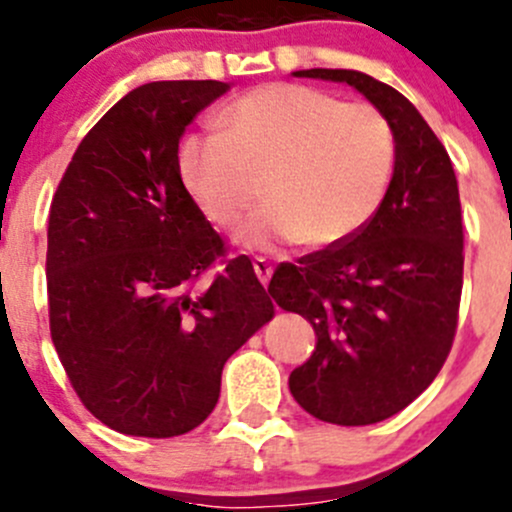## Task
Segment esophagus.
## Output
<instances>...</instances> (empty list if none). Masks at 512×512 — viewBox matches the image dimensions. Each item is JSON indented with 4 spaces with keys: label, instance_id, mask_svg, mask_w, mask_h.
Masks as SVG:
<instances>
[{
    "label": "esophagus",
    "instance_id": "34e87169",
    "mask_svg": "<svg viewBox=\"0 0 512 512\" xmlns=\"http://www.w3.org/2000/svg\"><path fill=\"white\" fill-rule=\"evenodd\" d=\"M252 267H255L257 280H260L262 285H267V282H270V277H272V265H270V262H267L265 257H255V260H252Z\"/></svg>",
    "mask_w": 512,
    "mask_h": 512
}]
</instances>
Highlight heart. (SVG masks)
<instances>
[{"instance_id": "1", "label": "heart", "mask_w": 512, "mask_h": 512, "mask_svg": "<svg viewBox=\"0 0 512 512\" xmlns=\"http://www.w3.org/2000/svg\"><path fill=\"white\" fill-rule=\"evenodd\" d=\"M220 136L180 143L185 188L213 225L230 230L257 198L267 203L240 230L247 250L299 242L339 245L374 218L396 168V136L371 103H342L304 84H267L218 116Z\"/></svg>"}]
</instances>
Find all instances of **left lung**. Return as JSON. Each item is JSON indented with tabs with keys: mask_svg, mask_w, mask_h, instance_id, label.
Wrapping results in <instances>:
<instances>
[{
	"mask_svg": "<svg viewBox=\"0 0 512 512\" xmlns=\"http://www.w3.org/2000/svg\"><path fill=\"white\" fill-rule=\"evenodd\" d=\"M354 86L389 118L396 168L389 193L339 245L282 262L267 292L317 332L289 391L307 414L369 426L428 389L453 347L463 289V220L446 148L414 103L352 69L294 71Z\"/></svg>",
	"mask_w": 512,
	"mask_h": 512,
	"instance_id": "1",
	"label": "left lung"
}]
</instances>
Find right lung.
<instances>
[{
    "label": "right lung",
    "instance_id": "obj_1",
    "mask_svg": "<svg viewBox=\"0 0 512 512\" xmlns=\"http://www.w3.org/2000/svg\"><path fill=\"white\" fill-rule=\"evenodd\" d=\"M227 89H133L86 133L51 200V342L81 404L126 436L200 426L218 404L225 361L275 317L250 257L225 260L178 170L185 126ZM215 261L226 270L205 286Z\"/></svg>",
    "mask_w": 512,
    "mask_h": 512
}]
</instances>
